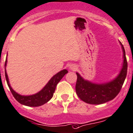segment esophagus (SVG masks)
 Returning <instances> with one entry per match:
<instances>
[{
    "label": "esophagus",
    "mask_w": 133,
    "mask_h": 133,
    "mask_svg": "<svg viewBox=\"0 0 133 133\" xmlns=\"http://www.w3.org/2000/svg\"><path fill=\"white\" fill-rule=\"evenodd\" d=\"M70 69H71L72 71H75L77 69V66L75 65H71L70 66Z\"/></svg>",
    "instance_id": "esophagus-1"
}]
</instances>
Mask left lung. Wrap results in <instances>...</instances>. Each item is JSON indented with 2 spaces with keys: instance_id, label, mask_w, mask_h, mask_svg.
I'll return each mask as SVG.
<instances>
[{
  "instance_id": "1",
  "label": "left lung",
  "mask_w": 133,
  "mask_h": 133,
  "mask_svg": "<svg viewBox=\"0 0 133 133\" xmlns=\"http://www.w3.org/2000/svg\"><path fill=\"white\" fill-rule=\"evenodd\" d=\"M123 52V64L119 75L111 82L105 84H94L84 79L77 73L76 93L78 97L85 103L91 105H100L112 100L122 89L127 73V62L125 51L121 43Z\"/></svg>"
}]
</instances>
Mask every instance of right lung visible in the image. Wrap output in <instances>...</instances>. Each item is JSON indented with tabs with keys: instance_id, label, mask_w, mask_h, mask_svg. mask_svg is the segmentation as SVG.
<instances>
[{
	"instance_id": "1",
	"label": "right lung",
	"mask_w": 133,
	"mask_h": 133,
	"mask_svg": "<svg viewBox=\"0 0 133 133\" xmlns=\"http://www.w3.org/2000/svg\"><path fill=\"white\" fill-rule=\"evenodd\" d=\"M7 62V59L5 62V77H6V82H7L8 86L11 91V94L14 95L15 99L19 103H20L22 105H26L28 107H39L44 105L45 103L48 102L50 99L53 96V94L55 93V89H56V85L60 82V80L62 78V77L68 73V70L64 69L61 71L58 72L57 74L54 75L51 78V79L49 81L48 83L46 84V86L37 94L34 95H28V96H24V95H21L15 92L11 87L10 86L9 83L8 78V75L6 71V65Z\"/></svg>"
}]
</instances>
